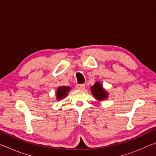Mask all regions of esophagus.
Listing matches in <instances>:
<instances>
[{
  "mask_svg": "<svg viewBox=\"0 0 156 156\" xmlns=\"http://www.w3.org/2000/svg\"><path fill=\"white\" fill-rule=\"evenodd\" d=\"M84 87H85V85L84 84H79L76 86V88L78 89V90H82V89L84 88Z\"/></svg>",
  "mask_w": 156,
  "mask_h": 156,
  "instance_id": "obj_1",
  "label": "esophagus"
}]
</instances>
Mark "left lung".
Returning a JSON list of instances; mask_svg holds the SVG:
<instances>
[{
    "instance_id": "left-lung-1",
    "label": "left lung",
    "mask_w": 156,
    "mask_h": 156,
    "mask_svg": "<svg viewBox=\"0 0 156 156\" xmlns=\"http://www.w3.org/2000/svg\"><path fill=\"white\" fill-rule=\"evenodd\" d=\"M91 91L93 96L98 101H103L109 97V93L102 87V84L99 81H96L93 86H91Z\"/></svg>"
}]
</instances>
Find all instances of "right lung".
Masks as SVG:
<instances>
[{"instance_id": "right-lung-1", "label": "right lung", "mask_w": 156, "mask_h": 156, "mask_svg": "<svg viewBox=\"0 0 156 156\" xmlns=\"http://www.w3.org/2000/svg\"><path fill=\"white\" fill-rule=\"evenodd\" d=\"M70 87L68 86H60L57 88L56 92V97L57 100H61L64 99L67 96V94L71 90Z\"/></svg>"}]
</instances>
